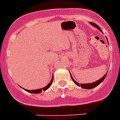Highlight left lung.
Listing matches in <instances>:
<instances>
[{
  "label": "left lung",
  "instance_id": "8db88e82",
  "mask_svg": "<svg viewBox=\"0 0 120 120\" xmlns=\"http://www.w3.org/2000/svg\"><path fill=\"white\" fill-rule=\"evenodd\" d=\"M91 24L92 25H93L94 26H95L96 28H97L98 30H99L100 31H101V28L98 26L97 24L94 23H91ZM109 43V42H108ZM107 74H106L104 76L102 77V78H101L100 79H99L98 80H97V81H96V82H93V83H92V84H79V83H77V82H75V80H74V79L71 76V79H72V80H73V82L75 83V84H76L77 86H78L79 87H81L82 88H83V89H93V88H95V87H97V86H98V85H99L100 83H101V82H103V80L105 79V77H106V75H107Z\"/></svg>",
  "mask_w": 120,
  "mask_h": 120
}]
</instances>
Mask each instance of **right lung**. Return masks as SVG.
Returning <instances> with one entry per match:
<instances>
[{
	"label": "right lung",
	"mask_w": 120,
	"mask_h": 120,
	"mask_svg": "<svg viewBox=\"0 0 120 120\" xmlns=\"http://www.w3.org/2000/svg\"><path fill=\"white\" fill-rule=\"evenodd\" d=\"M52 80H53V76H52V79H51V80L50 81V82L49 83L48 85L44 88H42V89H37V90H26L25 89V90L26 91V92H28L30 93H31V94H40V93L42 92V91H45L47 89H48L50 86H51V84H52Z\"/></svg>",
	"instance_id": "1"
}]
</instances>
